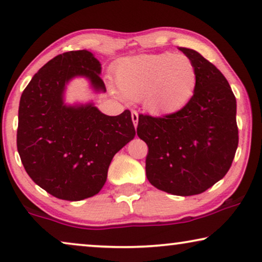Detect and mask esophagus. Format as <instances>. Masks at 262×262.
<instances>
[{
    "label": "esophagus",
    "instance_id": "obj_1",
    "mask_svg": "<svg viewBox=\"0 0 262 262\" xmlns=\"http://www.w3.org/2000/svg\"><path fill=\"white\" fill-rule=\"evenodd\" d=\"M131 118H132V121H134V125H135V127H137V125H138V113L137 112H131Z\"/></svg>",
    "mask_w": 262,
    "mask_h": 262
}]
</instances>
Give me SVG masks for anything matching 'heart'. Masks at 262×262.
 <instances>
[{
  "instance_id": "heart-1",
  "label": "heart",
  "mask_w": 262,
  "mask_h": 262,
  "mask_svg": "<svg viewBox=\"0 0 262 262\" xmlns=\"http://www.w3.org/2000/svg\"><path fill=\"white\" fill-rule=\"evenodd\" d=\"M117 83L123 98L141 101L154 116L184 108L194 95L198 75L194 63L171 52L128 57L118 64Z\"/></svg>"
}]
</instances>
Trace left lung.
<instances>
[{
  "instance_id": "left-lung-1",
  "label": "left lung",
  "mask_w": 262,
  "mask_h": 262,
  "mask_svg": "<svg viewBox=\"0 0 262 262\" xmlns=\"http://www.w3.org/2000/svg\"><path fill=\"white\" fill-rule=\"evenodd\" d=\"M198 83L184 108L163 118L141 114L137 135L148 144L150 184L174 195L200 194L224 178L238 145L236 99L224 75L195 50Z\"/></svg>"
}]
</instances>
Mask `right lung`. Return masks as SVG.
I'll return each instance as SVG.
<instances>
[{"mask_svg": "<svg viewBox=\"0 0 262 262\" xmlns=\"http://www.w3.org/2000/svg\"><path fill=\"white\" fill-rule=\"evenodd\" d=\"M101 63L87 50L49 60L23 92L16 144L21 162L38 186L70 202L101 191L114 155L135 138L130 111L106 116L94 102H66L67 85L83 77L105 93Z\"/></svg>", "mask_w": 262, "mask_h": 262, "instance_id": "add662e5", "label": "right lung"}]
</instances>
